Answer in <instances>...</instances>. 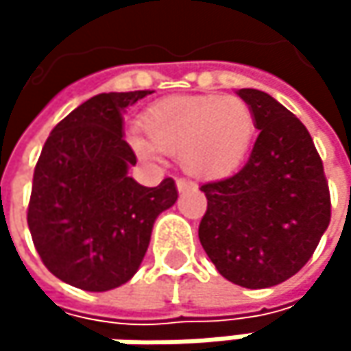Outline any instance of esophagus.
I'll return each mask as SVG.
<instances>
[{"instance_id":"1","label":"esophagus","mask_w":351,"mask_h":351,"mask_svg":"<svg viewBox=\"0 0 351 351\" xmlns=\"http://www.w3.org/2000/svg\"><path fill=\"white\" fill-rule=\"evenodd\" d=\"M176 189H178V193H182V191L195 189V182H191L186 178H176Z\"/></svg>"}]
</instances>
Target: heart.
Wrapping results in <instances>:
<instances>
[{
	"label": "heart",
	"mask_w": 351,
	"mask_h": 351,
	"mask_svg": "<svg viewBox=\"0 0 351 351\" xmlns=\"http://www.w3.org/2000/svg\"><path fill=\"white\" fill-rule=\"evenodd\" d=\"M146 138L130 134L134 152L154 160L158 150L180 158L182 169L197 178H223L245 160L256 134L250 106L238 97L180 95L150 106L140 117Z\"/></svg>",
	"instance_id": "1"
}]
</instances>
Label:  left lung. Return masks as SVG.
Returning a JSON list of instances; mask_svg holds the SVG:
<instances>
[{
  "label": "left lung",
  "mask_w": 351,
  "mask_h": 351,
  "mask_svg": "<svg viewBox=\"0 0 351 351\" xmlns=\"http://www.w3.org/2000/svg\"><path fill=\"white\" fill-rule=\"evenodd\" d=\"M260 130L245 167L207 182L199 240L219 274L268 289L297 274L331 219L329 189L315 144L297 115L258 89H240Z\"/></svg>",
  "instance_id": "obj_1"
}]
</instances>
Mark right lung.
<instances>
[{
  "label": "right lung",
  "instance_id": "obj_1",
  "mask_svg": "<svg viewBox=\"0 0 351 351\" xmlns=\"http://www.w3.org/2000/svg\"><path fill=\"white\" fill-rule=\"evenodd\" d=\"M152 91L101 93L50 132L36 162L28 228L44 266L62 282L104 293L140 268L156 217L178 197L173 178L142 186L123 140V111Z\"/></svg>",
  "mask_w": 351,
  "mask_h": 351
}]
</instances>
